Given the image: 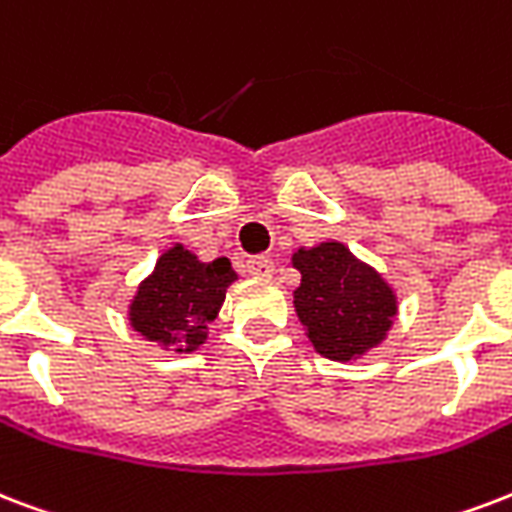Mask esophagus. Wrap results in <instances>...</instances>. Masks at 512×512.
Returning a JSON list of instances; mask_svg holds the SVG:
<instances>
[{
    "label": "esophagus",
    "instance_id": "1",
    "mask_svg": "<svg viewBox=\"0 0 512 512\" xmlns=\"http://www.w3.org/2000/svg\"><path fill=\"white\" fill-rule=\"evenodd\" d=\"M247 271L255 279H268L273 273V260L271 257H252V260H247Z\"/></svg>",
    "mask_w": 512,
    "mask_h": 512
}]
</instances>
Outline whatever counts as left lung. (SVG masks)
<instances>
[{"label": "left lung", "mask_w": 512, "mask_h": 512, "mask_svg": "<svg viewBox=\"0 0 512 512\" xmlns=\"http://www.w3.org/2000/svg\"><path fill=\"white\" fill-rule=\"evenodd\" d=\"M295 311L322 357L349 362L386 338L397 314L392 287L338 241L298 249Z\"/></svg>", "instance_id": "8db88e82"}]
</instances>
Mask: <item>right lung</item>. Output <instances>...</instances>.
<instances>
[{
    "mask_svg": "<svg viewBox=\"0 0 512 512\" xmlns=\"http://www.w3.org/2000/svg\"><path fill=\"white\" fill-rule=\"evenodd\" d=\"M230 282H236V271L228 257L201 263L177 244L158 257L155 271L139 284L128 311L131 327L147 341L195 351L206 341V325L217 317Z\"/></svg>",
    "mask_w": 512,
    "mask_h": 512,
    "instance_id": "1",
    "label": "right lung"
}]
</instances>
